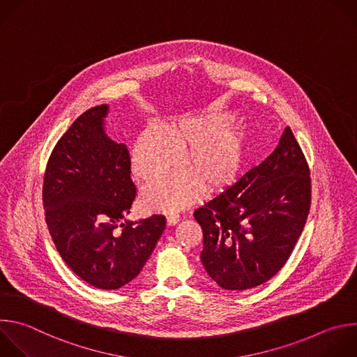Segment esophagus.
Listing matches in <instances>:
<instances>
[{
	"mask_svg": "<svg viewBox=\"0 0 357 357\" xmlns=\"http://www.w3.org/2000/svg\"><path fill=\"white\" fill-rule=\"evenodd\" d=\"M179 222V215L178 214H169L168 217H167V224L168 225H176Z\"/></svg>",
	"mask_w": 357,
	"mask_h": 357,
	"instance_id": "34e87169",
	"label": "esophagus"
}]
</instances>
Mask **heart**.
<instances>
[{"label": "heart", "instance_id": "obj_1", "mask_svg": "<svg viewBox=\"0 0 357 357\" xmlns=\"http://www.w3.org/2000/svg\"><path fill=\"white\" fill-rule=\"evenodd\" d=\"M227 112L185 116L172 122L168 132L147 126L132 151V169L143 181L158 178L182 164L189 169L174 172L144 186L142 203L153 211H176L196 202L203 189L218 193L241 176L250 155V133L241 125H231Z\"/></svg>", "mask_w": 357, "mask_h": 357}]
</instances>
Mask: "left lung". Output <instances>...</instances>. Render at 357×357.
<instances>
[{
	"label": "left lung",
	"instance_id": "left-lung-1",
	"mask_svg": "<svg viewBox=\"0 0 357 357\" xmlns=\"http://www.w3.org/2000/svg\"><path fill=\"white\" fill-rule=\"evenodd\" d=\"M310 204V169L286 128L264 162L195 211L203 231L204 271L225 290L268 282L291 255Z\"/></svg>",
	"mask_w": 357,
	"mask_h": 357
}]
</instances>
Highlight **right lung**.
Masks as SVG:
<instances>
[{
    "label": "right lung",
    "instance_id": "obj_1",
    "mask_svg": "<svg viewBox=\"0 0 357 357\" xmlns=\"http://www.w3.org/2000/svg\"><path fill=\"white\" fill-rule=\"evenodd\" d=\"M107 113V105L91 107L57 142L45 174L43 207L67 266L96 289L116 290L142 272L165 229V217L125 218L136 186L126 146L105 132Z\"/></svg>",
    "mask_w": 357,
    "mask_h": 357
}]
</instances>
